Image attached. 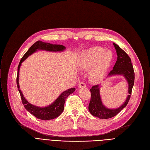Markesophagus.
I'll list each match as a JSON object with an SVG mask.
<instances>
[{
    "label": "esophagus",
    "instance_id": "1",
    "mask_svg": "<svg viewBox=\"0 0 150 150\" xmlns=\"http://www.w3.org/2000/svg\"><path fill=\"white\" fill-rule=\"evenodd\" d=\"M86 86V84L84 83H80L79 84H78V88H85Z\"/></svg>",
    "mask_w": 150,
    "mask_h": 150
}]
</instances>
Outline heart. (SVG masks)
Returning a JSON list of instances; mask_svg holds the SVG:
<instances>
[{
    "instance_id": "obj_1",
    "label": "heart",
    "mask_w": 150,
    "mask_h": 150,
    "mask_svg": "<svg viewBox=\"0 0 150 150\" xmlns=\"http://www.w3.org/2000/svg\"><path fill=\"white\" fill-rule=\"evenodd\" d=\"M113 58L111 51L100 47H94L85 51L81 57L79 65L83 70H89V78L96 82L103 78Z\"/></svg>"
}]
</instances>
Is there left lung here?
I'll use <instances>...</instances> for the list:
<instances>
[{"label": "left lung", "instance_id": "left-lung-1", "mask_svg": "<svg viewBox=\"0 0 150 150\" xmlns=\"http://www.w3.org/2000/svg\"><path fill=\"white\" fill-rule=\"evenodd\" d=\"M113 45L117 54V59L113 69L109 73L108 77L115 75L123 76L128 84V95L125 101L120 106L115 109H110L106 107L102 103L100 96L101 84L92 86L90 89L91 98L89 105V111L92 115L101 119H107L114 117L127 105L134 83V72L131 58L119 45L115 43H113Z\"/></svg>", "mask_w": 150, "mask_h": 150}]
</instances>
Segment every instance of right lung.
I'll return each instance as SVG.
<instances>
[{"label": "right lung", "mask_w": 150, "mask_h": 150, "mask_svg": "<svg viewBox=\"0 0 150 150\" xmlns=\"http://www.w3.org/2000/svg\"><path fill=\"white\" fill-rule=\"evenodd\" d=\"M38 50H45L48 52H63L66 50V47L62 45L52 44L48 42H44L40 41L36 42L30 47V48L23 55V57L20 61V62L18 68V74L16 83L18 91L20 93L23 105H24L25 108L27 111L33 114L35 117L39 119L42 120H52L59 116L62 112L64 109V103L67 97L72 93L75 91V88H71L67 89L63 92H62L59 97L55 100L52 104L47 106L45 107H38L37 106L31 105L25 98L23 93L20 89V86L19 83V69L22 64V62L26 59L31 54H32Z\"/></svg>", "instance_id": "obj_1"}]
</instances>
